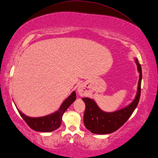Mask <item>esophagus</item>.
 <instances>
[{
  "label": "esophagus",
  "instance_id": "34e87169",
  "mask_svg": "<svg viewBox=\"0 0 158 158\" xmlns=\"http://www.w3.org/2000/svg\"><path fill=\"white\" fill-rule=\"evenodd\" d=\"M78 94L80 96L82 97V96H84L85 94H86L87 91L86 90V88H84V86L82 85V84H80V85L78 88Z\"/></svg>",
  "mask_w": 158,
  "mask_h": 158
}]
</instances>
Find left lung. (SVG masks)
<instances>
[{
	"label": "left lung",
	"mask_w": 158,
	"mask_h": 158,
	"mask_svg": "<svg viewBox=\"0 0 158 158\" xmlns=\"http://www.w3.org/2000/svg\"><path fill=\"white\" fill-rule=\"evenodd\" d=\"M139 80L137 92L134 101L127 106L113 113H106L98 108L96 102L90 98H83L86 105L84 114V123L86 128L92 133L108 134L117 131L128 120L137 107L141 95V84L142 78L141 67L137 59H135Z\"/></svg>",
	"instance_id": "1"
}]
</instances>
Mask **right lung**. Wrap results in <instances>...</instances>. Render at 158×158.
Segmentation results:
<instances>
[{
  "instance_id": "obj_1",
  "label": "right lung",
  "mask_w": 158,
  "mask_h": 158,
  "mask_svg": "<svg viewBox=\"0 0 158 158\" xmlns=\"http://www.w3.org/2000/svg\"><path fill=\"white\" fill-rule=\"evenodd\" d=\"M76 98V92L74 91L69 96L68 98L64 101L58 110L52 114L42 117H29L23 113H22L20 110H19L18 108L17 109L19 113L20 114L21 117L23 118V120L30 128L36 131L52 132L53 131H55L57 128H59L64 112L72 105V103L75 101Z\"/></svg>"
}]
</instances>
